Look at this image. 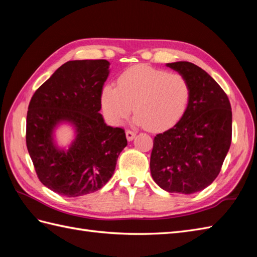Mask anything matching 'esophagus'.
Instances as JSON below:
<instances>
[{
    "mask_svg": "<svg viewBox=\"0 0 257 257\" xmlns=\"http://www.w3.org/2000/svg\"><path fill=\"white\" fill-rule=\"evenodd\" d=\"M136 136V133L133 132V130H125V137H127L128 141H132Z\"/></svg>",
    "mask_w": 257,
    "mask_h": 257,
    "instance_id": "1",
    "label": "esophagus"
}]
</instances>
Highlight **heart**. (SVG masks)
<instances>
[{"mask_svg":"<svg viewBox=\"0 0 257 257\" xmlns=\"http://www.w3.org/2000/svg\"><path fill=\"white\" fill-rule=\"evenodd\" d=\"M190 97V84L183 75L138 65L120 74L117 87H103L100 100L105 116L113 124L121 123L134 106L136 124L162 130L182 118Z\"/></svg>","mask_w":257,"mask_h":257,"instance_id":"1","label":"heart"}]
</instances>
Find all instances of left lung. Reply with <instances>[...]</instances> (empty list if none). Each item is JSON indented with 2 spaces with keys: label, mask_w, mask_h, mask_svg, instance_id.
Returning a JSON list of instances; mask_svg holds the SVG:
<instances>
[{
  "label": "left lung",
  "mask_w": 257,
  "mask_h": 257,
  "mask_svg": "<svg viewBox=\"0 0 257 257\" xmlns=\"http://www.w3.org/2000/svg\"><path fill=\"white\" fill-rule=\"evenodd\" d=\"M167 66L187 78L191 97L182 118L155 137L150 171L161 189L192 194L209 187L221 171L232 141L231 103L220 85L196 65Z\"/></svg>",
  "instance_id": "left-lung-1"
}]
</instances>
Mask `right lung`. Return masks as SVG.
Returning <instances> with one entry per match:
<instances>
[{
	"label": "right lung",
	"mask_w": 257,
	"mask_h": 257,
	"mask_svg": "<svg viewBox=\"0 0 257 257\" xmlns=\"http://www.w3.org/2000/svg\"><path fill=\"white\" fill-rule=\"evenodd\" d=\"M109 65L106 59L65 63L30 101L27 150L40 181L61 195L76 198L101 189L127 146L124 130L107 125L99 112ZM63 122L75 129L67 150L53 140V130Z\"/></svg>",
	"instance_id": "add662e5"
}]
</instances>
